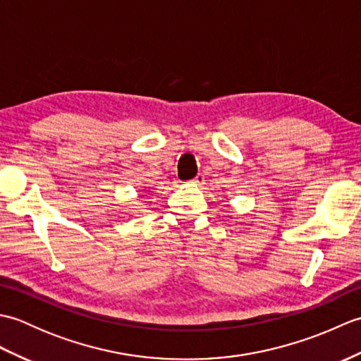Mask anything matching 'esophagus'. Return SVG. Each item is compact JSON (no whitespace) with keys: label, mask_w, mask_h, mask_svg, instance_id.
Returning a JSON list of instances; mask_svg holds the SVG:
<instances>
[{"label":"esophagus","mask_w":361,"mask_h":361,"mask_svg":"<svg viewBox=\"0 0 361 361\" xmlns=\"http://www.w3.org/2000/svg\"><path fill=\"white\" fill-rule=\"evenodd\" d=\"M189 183H190V185H194V186H202V185H204V175L198 173V175H195V178L190 180Z\"/></svg>","instance_id":"1"}]
</instances>
